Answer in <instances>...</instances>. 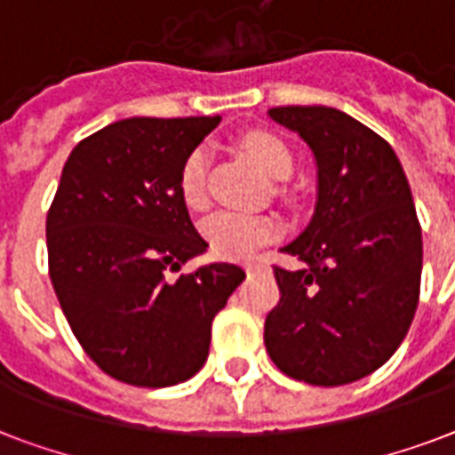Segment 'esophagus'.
Returning a JSON list of instances; mask_svg holds the SVG:
<instances>
[{
	"label": "esophagus",
	"instance_id": "esophagus-1",
	"mask_svg": "<svg viewBox=\"0 0 455 455\" xmlns=\"http://www.w3.org/2000/svg\"><path fill=\"white\" fill-rule=\"evenodd\" d=\"M259 267H260V260L259 259H256V260H246V263H244L246 273H253V270H259Z\"/></svg>",
	"mask_w": 455,
	"mask_h": 455
}]
</instances>
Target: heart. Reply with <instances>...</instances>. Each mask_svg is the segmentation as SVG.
<instances>
[{
  "mask_svg": "<svg viewBox=\"0 0 455 455\" xmlns=\"http://www.w3.org/2000/svg\"><path fill=\"white\" fill-rule=\"evenodd\" d=\"M244 149L260 165V171L273 180H287L294 172V156L283 140L266 132L244 137ZM209 151L196 147L180 165L178 189L189 209H204L209 204L206 189ZM283 232L280 218L273 213H244V211H216L202 223V235L211 251L220 259H246L259 246L273 242Z\"/></svg>",
  "mask_w": 455,
  "mask_h": 455,
  "instance_id": "b5f03b06",
  "label": "heart"
}]
</instances>
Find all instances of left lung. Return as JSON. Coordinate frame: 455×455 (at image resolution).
Here are the masks:
<instances>
[{"instance_id":"8db88e82","label":"left lung","mask_w":455,"mask_h":455,"mask_svg":"<svg viewBox=\"0 0 455 455\" xmlns=\"http://www.w3.org/2000/svg\"><path fill=\"white\" fill-rule=\"evenodd\" d=\"M318 164L311 225L283 249L301 270L273 266L280 301L266 318L277 368L339 387L385 365L420 299L422 230L406 172L387 140L330 107H277Z\"/></svg>"}]
</instances>
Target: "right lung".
I'll return each instance as SVG.
<instances>
[{
	"label": "right lung",
	"instance_id": "1",
	"mask_svg": "<svg viewBox=\"0 0 455 455\" xmlns=\"http://www.w3.org/2000/svg\"><path fill=\"white\" fill-rule=\"evenodd\" d=\"M218 123H111L77 142L63 165L47 213L49 277L84 354L125 385L172 387L202 371L213 318L244 280L232 263L168 275L209 246L178 175Z\"/></svg>",
	"mask_w": 455,
	"mask_h": 455
}]
</instances>
